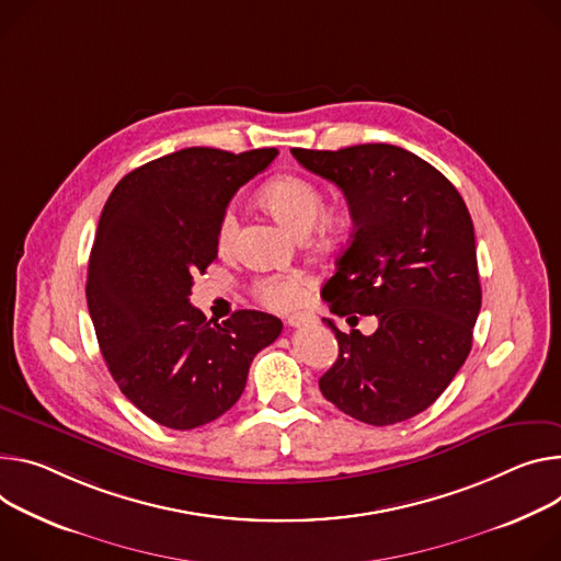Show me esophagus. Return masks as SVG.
<instances>
[{
  "mask_svg": "<svg viewBox=\"0 0 561 561\" xmlns=\"http://www.w3.org/2000/svg\"><path fill=\"white\" fill-rule=\"evenodd\" d=\"M286 324L293 327V329L309 327V324H316V316L313 313H293V316L286 318Z\"/></svg>",
  "mask_w": 561,
  "mask_h": 561,
  "instance_id": "obj_1",
  "label": "esophagus"
}]
</instances>
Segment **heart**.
<instances>
[{"instance_id": "heart-1", "label": "heart", "mask_w": 561, "mask_h": 561, "mask_svg": "<svg viewBox=\"0 0 561 561\" xmlns=\"http://www.w3.org/2000/svg\"><path fill=\"white\" fill-rule=\"evenodd\" d=\"M260 203L266 213H271L282 226L293 234L304 237L313 230L316 243L320 248L333 245L344 228L346 217L340 210H322L324 192L322 187L299 174H279L264 183L260 190ZM237 237V217L232 210H226L217 224V245L228 250ZM313 279L307 273H284L268 275L254 282V295L262 304L277 311H288L311 295Z\"/></svg>"}]
</instances>
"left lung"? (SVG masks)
Instances as JSON below:
<instances>
[{"label":"left lung","mask_w":561,"mask_h":561,"mask_svg":"<svg viewBox=\"0 0 561 561\" xmlns=\"http://www.w3.org/2000/svg\"><path fill=\"white\" fill-rule=\"evenodd\" d=\"M290 151L344 192L353 217L324 301L355 324V312L378 320L371 335L324 320L340 355L320 391L355 421L402 423L447 389L472 348L481 284L466 201L436 168L396 145Z\"/></svg>","instance_id":"left-lung-1"}]
</instances>
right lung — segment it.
Returning <instances> with one entry per match:
<instances>
[{
  "label": "right lung",
  "instance_id": "obj_1",
  "mask_svg": "<svg viewBox=\"0 0 561 561\" xmlns=\"http://www.w3.org/2000/svg\"><path fill=\"white\" fill-rule=\"evenodd\" d=\"M275 157L273 147H187L123 176L100 215L89 316L121 391L159 425L194 430L226 414L254 355L282 333V320L262 311L217 324L190 304L192 275L217 260L230 198Z\"/></svg>",
  "mask_w": 561,
  "mask_h": 561
}]
</instances>
